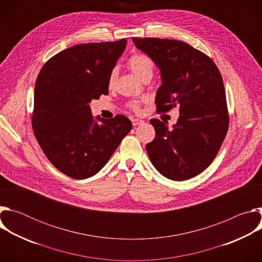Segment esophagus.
Masks as SVG:
<instances>
[{
	"label": "esophagus",
	"instance_id": "obj_1",
	"mask_svg": "<svg viewBox=\"0 0 262 262\" xmlns=\"http://www.w3.org/2000/svg\"><path fill=\"white\" fill-rule=\"evenodd\" d=\"M132 122H133V125H134V126H137V125H140V124H143V123H144V121H143V120H141V119H137V118L133 119V120H132Z\"/></svg>",
	"mask_w": 262,
	"mask_h": 262
}]
</instances>
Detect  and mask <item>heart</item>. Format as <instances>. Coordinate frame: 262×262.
I'll use <instances>...</instances> for the list:
<instances>
[{
	"label": "heart",
	"mask_w": 262,
	"mask_h": 262,
	"mask_svg": "<svg viewBox=\"0 0 262 262\" xmlns=\"http://www.w3.org/2000/svg\"><path fill=\"white\" fill-rule=\"evenodd\" d=\"M127 65L140 80H144L146 78L152 77L155 64H154L152 60L150 59V57H148L146 54H143V53L134 54L128 59ZM115 78H116V70H113L110 74V83L111 84L115 81ZM129 105L135 111L139 110L138 101H132Z\"/></svg>",
	"instance_id": "obj_1"
}]
</instances>
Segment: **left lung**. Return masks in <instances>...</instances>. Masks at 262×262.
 Listing matches in <instances>:
<instances>
[{
    "mask_svg": "<svg viewBox=\"0 0 262 262\" xmlns=\"http://www.w3.org/2000/svg\"><path fill=\"white\" fill-rule=\"evenodd\" d=\"M161 70L158 112L179 105L173 128L151 119L156 138L146 144L155 168L182 181L204 171L214 160L228 130L229 117L221 73L213 61L190 45L173 39L133 38Z\"/></svg>",
    "mask_w": 262,
    "mask_h": 262,
    "instance_id": "obj_1",
    "label": "left lung"
}]
</instances>
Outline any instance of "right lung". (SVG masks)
<instances>
[{"label":"right lung","mask_w":262,"mask_h":262,"mask_svg":"<svg viewBox=\"0 0 262 262\" xmlns=\"http://www.w3.org/2000/svg\"><path fill=\"white\" fill-rule=\"evenodd\" d=\"M126 42L71 47L52 57L37 78L32 115L35 137L49 161L71 178L98 173L133 127L123 115L94 120L89 105L108 93L110 74Z\"/></svg>","instance_id":"right-lung-1"}]
</instances>
